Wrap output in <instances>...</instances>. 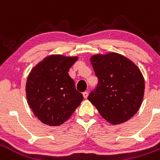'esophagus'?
Here are the masks:
<instances>
[{
	"label": "esophagus",
	"instance_id": "esophagus-1",
	"mask_svg": "<svg viewBox=\"0 0 160 160\" xmlns=\"http://www.w3.org/2000/svg\"><path fill=\"white\" fill-rule=\"evenodd\" d=\"M83 96H84V98H87L88 97V92H87V91H86V92H84Z\"/></svg>",
	"mask_w": 160,
	"mask_h": 160
}]
</instances>
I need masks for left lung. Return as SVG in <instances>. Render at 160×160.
Listing matches in <instances>:
<instances>
[{"instance_id":"obj_1","label":"left lung","mask_w":160,"mask_h":160,"mask_svg":"<svg viewBox=\"0 0 160 160\" xmlns=\"http://www.w3.org/2000/svg\"><path fill=\"white\" fill-rule=\"evenodd\" d=\"M90 60L98 82L87 98L110 123L125 122L142 103L145 81L141 70L118 53L95 55Z\"/></svg>"}]
</instances>
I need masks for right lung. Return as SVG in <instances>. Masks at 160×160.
Listing matches in <instances>:
<instances>
[{"label": "right lung", "mask_w": 160, "mask_h": 160, "mask_svg": "<svg viewBox=\"0 0 160 160\" xmlns=\"http://www.w3.org/2000/svg\"><path fill=\"white\" fill-rule=\"evenodd\" d=\"M78 57L47 56L31 71L26 98L32 111L42 123L59 126L72 116L83 100L68 70Z\"/></svg>", "instance_id": "obj_1"}]
</instances>
